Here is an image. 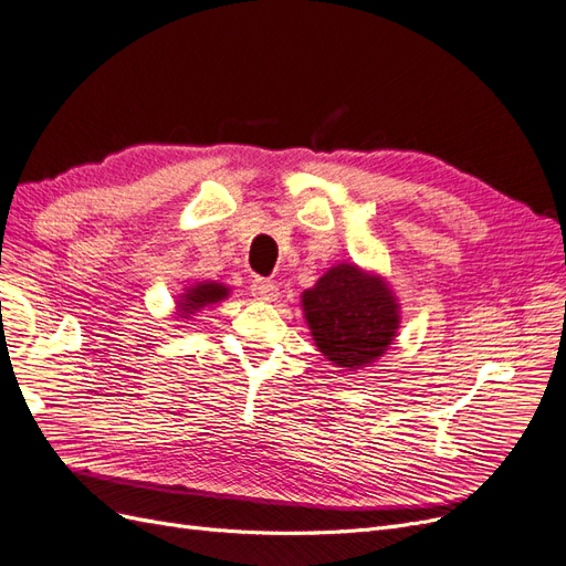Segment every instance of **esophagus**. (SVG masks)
<instances>
[{
    "instance_id": "esophagus-1",
    "label": "esophagus",
    "mask_w": 566,
    "mask_h": 566,
    "mask_svg": "<svg viewBox=\"0 0 566 566\" xmlns=\"http://www.w3.org/2000/svg\"><path fill=\"white\" fill-rule=\"evenodd\" d=\"M251 294H254L259 301H275L277 298V286L270 280L254 277L251 280Z\"/></svg>"
}]
</instances>
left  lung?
Segmentation results:
<instances>
[{"label": "left lung", "mask_w": 566, "mask_h": 566, "mask_svg": "<svg viewBox=\"0 0 566 566\" xmlns=\"http://www.w3.org/2000/svg\"><path fill=\"white\" fill-rule=\"evenodd\" d=\"M305 319L319 352L340 368L382 357L399 328V305L387 284L340 263L303 294Z\"/></svg>", "instance_id": "obj_1"}]
</instances>
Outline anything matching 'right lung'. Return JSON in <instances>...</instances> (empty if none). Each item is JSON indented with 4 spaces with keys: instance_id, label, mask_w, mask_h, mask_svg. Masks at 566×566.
<instances>
[{
    "instance_id": "add662e5",
    "label": "right lung",
    "mask_w": 566,
    "mask_h": 566,
    "mask_svg": "<svg viewBox=\"0 0 566 566\" xmlns=\"http://www.w3.org/2000/svg\"><path fill=\"white\" fill-rule=\"evenodd\" d=\"M226 296H228V286L217 284V282H200V284L188 289L186 294L181 296V303H179L181 315L179 317L186 319L188 315H193V310L219 303Z\"/></svg>"
}]
</instances>
